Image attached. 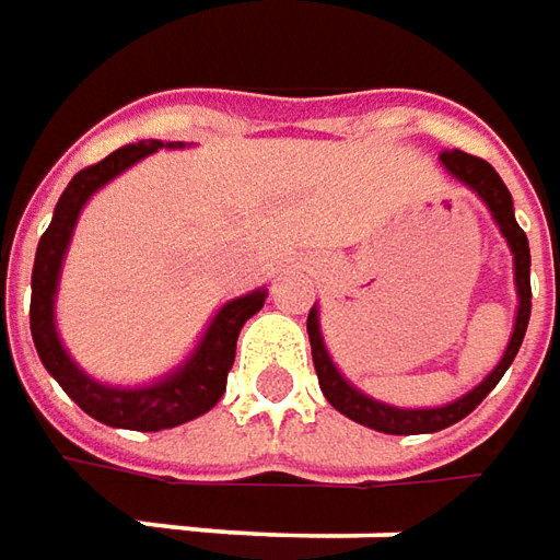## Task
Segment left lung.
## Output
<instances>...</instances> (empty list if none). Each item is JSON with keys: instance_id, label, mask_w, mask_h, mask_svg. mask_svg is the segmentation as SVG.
Returning a JSON list of instances; mask_svg holds the SVG:
<instances>
[{"instance_id": "1", "label": "left lung", "mask_w": 560, "mask_h": 560, "mask_svg": "<svg viewBox=\"0 0 560 560\" xmlns=\"http://www.w3.org/2000/svg\"><path fill=\"white\" fill-rule=\"evenodd\" d=\"M440 162L455 180L470 186L483 199L486 208L492 211L499 230H502V236L508 240V246H511V255H514V287H517L514 334H511V342H508L502 361L495 364V371L486 376L480 386H474L467 396L455 398V401H448L442 408H396V405H386V401H376V398L364 396L361 389H355L346 376L339 374V368H336L334 358L327 352V346H324L317 308H312L308 312V339H312V358L314 371H317V383H320V393L327 396V401L334 405L339 415L352 418L355 423H364V427H371L376 433H393V436L436 433V430H445V427H452V423L467 418L495 389V383L505 376L511 361L517 355V349H521V342H524V334H527L529 299H533V292H529V243L527 233L514 221V202H511L508 186L502 184V177L495 174L492 164L477 159V155H467L462 149L442 152Z\"/></svg>"}]
</instances>
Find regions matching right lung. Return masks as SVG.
Listing matches in <instances>:
<instances>
[{
	"label": "right lung",
	"mask_w": 560,
	"mask_h": 560,
	"mask_svg": "<svg viewBox=\"0 0 560 560\" xmlns=\"http://www.w3.org/2000/svg\"><path fill=\"white\" fill-rule=\"evenodd\" d=\"M159 149H184V142H130L118 152H112L108 159L74 174V180L68 184V189L55 205L52 224L39 236L31 277V334L43 368L58 380V386L74 398L90 418L102 420L108 427H120V430H140V433L180 427L186 420L199 418L218 405V398L224 396L226 389V374L236 358L240 330L252 314L261 312V305L268 299L265 290L230 299L224 308L211 317L196 352L186 358L177 371H171L149 386H137V389L108 386L77 368L74 358L68 355V349L61 346L58 330H55V292H58L61 261H65L68 243H71L77 218L96 189H102L108 180L124 174L130 164H137Z\"/></svg>",
	"instance_id": "add662e5"
}]
</instances>
